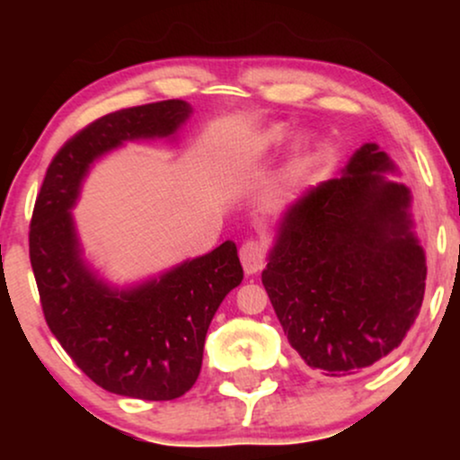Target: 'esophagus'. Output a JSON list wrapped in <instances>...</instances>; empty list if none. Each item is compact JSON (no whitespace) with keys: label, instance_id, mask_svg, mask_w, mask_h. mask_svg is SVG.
I'll return each mask as SVG.
<instances>
[{"label":"esophagus","instance_id":"esophagus-1","mask_svg":"<svg viewBox=\"0 0 460 460\" xmlns=\"http://www.w3.org/2000/svg\"><path fill=\"white\" fill-rule=\"evenodd\" d=\"M266 255H268V248L266 242L257 240V237H251L246 240L244 244L240 248V261L244 266L246 274H257L266 263Z\"/></svg>","mask_w":460,"mask_h":460}]
</instances>
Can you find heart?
<instances>
[{"label":"heart","instance_id":"b5f03b06","mask_svg":"<svg viewBox=\"0 0 460 460\" xmlns=\"http://www.w3.org/2000/svg\"><path fill=\"white\" fill-rule=\"evenodd\" d=\"M289 129L285 128V125H272V128H268L263 134H260L255 138V146L257 149H272V146H279L281 142L288 138ZM311 151H314V140L311 138H300L296 145H294V153H292V162L300 166V164L307 162V157L311 155Z\"/></svg>","mask_w":460,"mask_h":460}]
</instances>
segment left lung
Wrapping results in <instances>:
<instances>
[{
  "label": "left lung",
  "instance_id": "8db88e82",
  "mask_svg": "<svg viewBox=\"0 0 460 460\" xmlns=\"http://www.w3.org/2000/svg\"><path fill=\"white\" fill-rule=\"evenodd\" d=\"M387 172H398L392 157L366 142L340 177L289 205L261 272L289 344L326 376L394 352L424 300L411 190Z\"/></svg>",
  "mask_w": 460,
  "mask_h": 460
}]
</instances>
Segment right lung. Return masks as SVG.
<instances>
[{"mask_svg": "<svg viewBox=\"0 0 460 460\" xmlns=\"http://www.w3.org/2000/svg\"><path fill=\"white\" fill-rule=\"evenodd\" d=\"M192 114L168 99L105 114L56 153L36 197L30 261L51 332L75 366L128 398L175 400L197 383L209 322L244 279L234 242L131 288L103 281L82 257L71 209L93 162L131 140L175 138Z\"/></svg>", "mask_w": 460, "mask_h": 460, "instance_id": "right-lung-1", "label": "right lung"}]
</instances>
